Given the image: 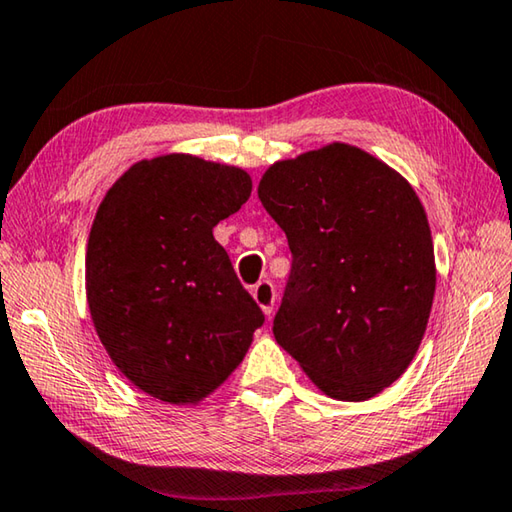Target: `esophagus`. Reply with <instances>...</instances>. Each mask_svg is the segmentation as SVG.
<instances>
[{
    "instance_id": "34e87169",
    "label": "esophagus",
    "mask_w": 512,
    "mask_h": 512,
    "mask_svg": "<svg viewBox=\"0 0 512 512\" xmlns=\"http://www.w3.org/2000/svg\"><path fill=\"white\" fill-rule=\"evenodd\" d=\"M253 298L255 303L262 307V312L266 316L273 314V305H275V287L271 280H259L253 287Z\"/></svg>"
}]
</instances>
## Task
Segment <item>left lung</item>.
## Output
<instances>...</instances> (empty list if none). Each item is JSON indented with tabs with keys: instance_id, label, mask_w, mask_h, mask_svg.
<instances>
[{
	"instance_id": "8db88e82",
	"label": "left lung",
	"mask_w": 512,
	"mask_h": 512,
	"mask_svg": "<svg viewBox=\"0 0 512 512\" xmlns=\"http://www.w3.org/2000/svg\"><path fill=\"white\" fill-rule=\"evenodd\" d=\"M257 196L294 255L273 335L323 394L367 401L417 355L435 296L419 196L355 145L275 161Z\"/></svg>"
}]
</instances>
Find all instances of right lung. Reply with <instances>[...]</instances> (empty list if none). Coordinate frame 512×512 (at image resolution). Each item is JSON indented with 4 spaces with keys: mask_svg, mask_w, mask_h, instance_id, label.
<instances>
[{
    "mask_svg": "<svg viewBox=\"0 0 512 512\" xmlns=\"http://www.w3.org/2000/svg\"><path fill=\"white\" fill-rule=\"evenodd\" d=\"M250 191L246 170L173 152L136 161L97 207L88 310L111 362L152 399H207L264 323L214 239Z\"/></svg>",
    "mask_w": 512,
    "mask_h": 512,
    "instance_id": "add662e5",
    "label": "right lung"
}]
</instances>
